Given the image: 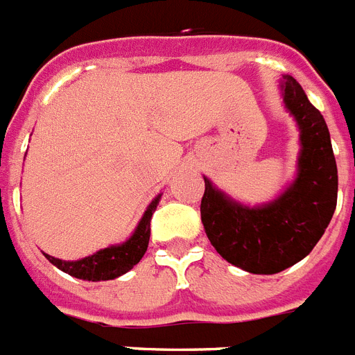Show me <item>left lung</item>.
I'll list each match as a JSON object with an SVG mask.
<instances>
[{
    "instance_id": "8db88e82",
    "label": "left lung",
    "mask_w": 355,
    "mask_h": 355,
    "mask_svg": "<svg viewBox=\"0 0 355 355\" xmlns=\"http://www.w3.org/2000/svg\"><path fill=\"white\" fill-rule=\"evenodd\" d=\"M283 101L300 127L297 178L277 199L247 207L205 178L201 221L218 254L250 274H277L309 256L338 203V166L323 116L292 76L281 81Z\"/></svg>"
}]
</instances>
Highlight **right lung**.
I'll list each match as a JSON object with an SVG mask.
<instances>
[{
    "mask_svg": "<svg viewBox=\"0 0 355 355\" xmlns=\"http://www.w3.org/2000/svg\"><path fill=\"white\" fill-rule=\"evenodd\" d=\"M159 198L161 194L148 205V209L143 214L141 221L136 227L134 234L121 245H112V247L103 248V250L83 257V259H78V261H63V259L52 257L49 254H45V257L60 270L67 272L69 276H74L78 279L108 281L123 276L145 256L148 239H150V219L159 203Z\"/></svg>",
    "mask_w": 355,
    "mask_h": 355,
    "instance_id": "right-lung-1",
    "label": "right lung"
}]
</instances>
